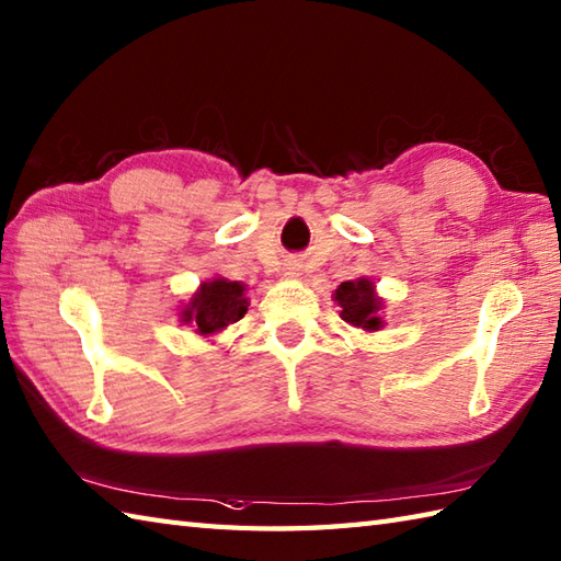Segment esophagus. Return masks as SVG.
<instances>
[{"label": "esophagus", "mask_w": 561, "mask_h": 561, "mask_svg": "<svg viewBox=\"0 0 561 561\" xmlns=\"http://www.w3.org/2000/svg\"><path fill=\"white\" fill-rule=\"evenodd\" d=\"M287 274H289V277H299V267L289 265V267H287Z\"/></svg>", "instance_id": "esophagus-1"}]
</instances>
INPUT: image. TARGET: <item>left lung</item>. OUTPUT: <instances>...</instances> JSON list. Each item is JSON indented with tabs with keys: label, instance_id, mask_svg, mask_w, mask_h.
<instances>
[{
	"label": "left lung",
	"instance_id": "8db88e82",
	"mask_svg": "<svg viewBox=\"0 0 561 561\" xmlns=\"http://www.w3.org/2000/svg\"><path fill=\"white\" fill-rule=\"evenodd\" d=\"M335 301L340 304V316L347 320L354 328L364 330H378L383 325L378 311L380 299L374 291V282L356 279V282H342L340 289L335 291Z\"/></svg>",
	"mask_w": 561,
	"mask_h": 561
}]
</instances>
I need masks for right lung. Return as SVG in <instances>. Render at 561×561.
<instances>
[{
  "label": "right lung",
  "mask_w": 561,
  "mask_h": 561,
  "mask_svg": "<svg viewBox=\"0 0 561 561\" xmlns=\"http://www.w3.org/2000/svg\"><path fill=\"white\" fill-rule=\"evenodd\" d=\"M245 287L241 282L214 279L205 282L193 301L183 311V320L195 328L199 335H211L226 325L241 320L248 311V299L243 296Z\"/></svg>",
  "instance_id": "add662e5"
}]
</instances>
